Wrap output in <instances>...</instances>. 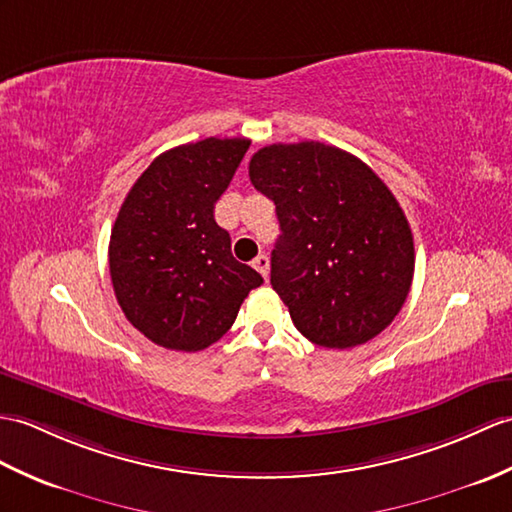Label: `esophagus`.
<instances>
[{
  "label": "esophagus",
  "instance_id": "1",
  "mask_svg": "<svg viewBox=\"0 0 512 512\" xmlns=\"http://www.w3.org/2000/svg\"><path fill=\"white\" fill-rule=\"evenodd\" d=\"M253 268L259 272L261 277L268 279V272H270V259H268L266 255H257V257L253 259Z\"/></svg>",
  "mask_w": 512,
  "mask_h": 512
}]
</instances>
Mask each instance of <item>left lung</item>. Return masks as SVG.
Returning a JSON list of instances; mask_svg holds the SVG:
<instances>
[{"instance_id": "8db88e82", "label": "left lung", "mask_w": 512, "mask_h": 512, "mask_svg": "<svg viewBox=\"0 0 512 512\" xmlns=\"http://www.w3.org/2000/svg\"><path fill=\"white\" fill-rule=\"evenodd\" d=\"M248 176L277 207L270 283L294 327L325 349L382 334L414 275L410 224L382 178L320 141L261 148Z\"/></svg>"}]
</instances>
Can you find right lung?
I'll return each instance as SVG.
<instances>
[{
	"instance_id": "1",
	"label": "right lung",
	"mask_w": 512,
	"mask_h": 512,
	"mask_svg": "<svg viewBox=\"0 0 512 512\" xmlns=\"http://www.w3.org/2000/svg\"><path fill=\"white\" fill-rule=\"evenodd\" d=\"M251 139L209 137L159 154L130 187L109 244L113 290L130 325L172 351L220 340L264 279L231 253L213 218Z\"/></svg>"
}]
</instances>
